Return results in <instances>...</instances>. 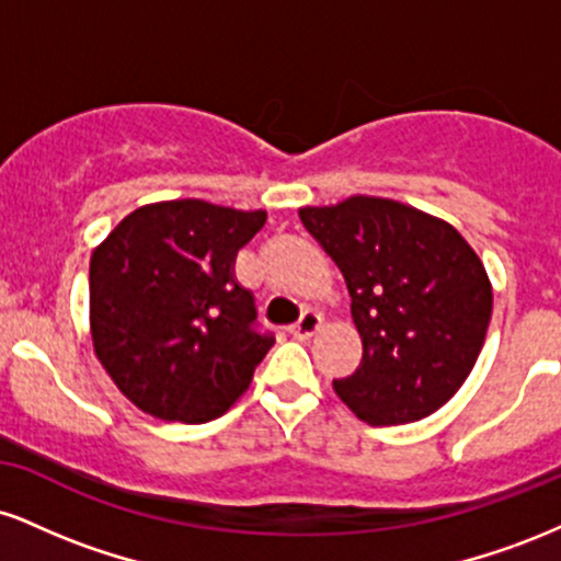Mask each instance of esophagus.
I'll use <instances>...</instances> for the list:
<instances>
[{
    "instance_id": "34e87169",
    "label": "esophagus",
    "mask_w": 561,
    "mask_h": 561,
    "mask_svg": "<svg viewBox=\"0 0 561 561\" xmlns=\"http://www.w3.org/2000/svg\"><path fill=\"white\" fill-rule=\"evenodd\" d=\"M319 327H321V313L306 311L300 317L298 324L289 327V334H293V337H298V340H308V337H313V334L319 332Z\"/></svg>"
}]
</instances>
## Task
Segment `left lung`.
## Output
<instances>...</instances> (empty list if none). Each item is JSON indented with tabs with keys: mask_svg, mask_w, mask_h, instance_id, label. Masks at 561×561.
Here are the masks:
<instances>
[{
	"mask_svg": "<svg viewBox=\"0 0 561 561\" xmlns=\"http://www.w3.org/2000/svg\"><path fill=\"white\" fill-rule=\"evenodd\" d=\"M302 227L337 263L364 356L334 392L358 420L405 424L456 396L491 324L485 266L450 224L396 199L356 195L300 208Z\"/></svg>",
	"mask_w": 561,
	"mask_h": 561,
	"instance_id": "8db88e82",
	"label": "left lung"
}]
</instances>
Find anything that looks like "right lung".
<instances>
[{
    "instance_id": "right-lung-1",
    "label": "right lung",
    "mask_w": 561,
    "mask_h": 561,
    "mask_svg": "<svg viewBox=\"0 0 561 561\" xmlns=\"http://www.w3.org/2000/svg\"><path fill=\"white\" fill-rule=\"evenodd\" d=\"M263 224V210L171 199L128 214L94 250V353L141 411L203 424L248 390L274 334L231 263Z\"/></svg>"
}]
</instances>
